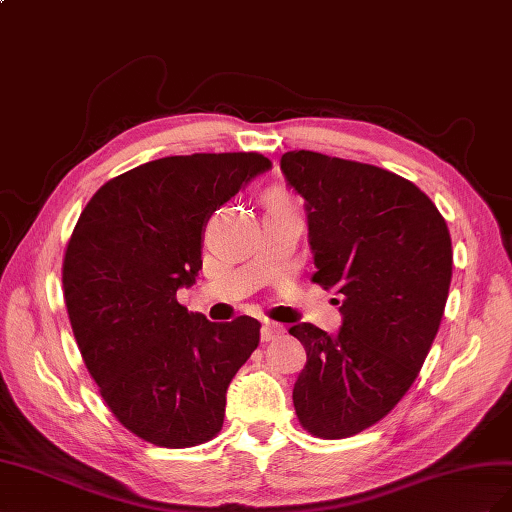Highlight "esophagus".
Listing matches in <instances>:
<instances>
[{"label":"esophagus","instance_id":"1","mask_svg":"<svg viewBox=\"0 0 512 512\" xmlns=\"http://www.w3.org/2000/svg\"><path fill=\"white\" fill-rule=\"evenodd\" d=\"M283 332H285V328L281 324H274V321H264V326H261V341L268 343V341L279 339Z\"/></svg>","mask_w":512,"mask_h":512}]
</instances>
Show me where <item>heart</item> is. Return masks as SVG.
<instances>
[{
    "label": "heart",
    "mask_w": 512,
    "mask_h": 512,
    "mask_svg": "<svg viewBox=\"0 0 512 512\" xmlns=\"http://www.w3.org/2000/svg\"><path fill=\"white\" fill-rule=\"evenodd\" d=\"M285 203H289V199L283 191H276L274 188V191L268 193V206H285Z\"/></svg>",
    "instance_id": "heart-1"
}]
</instances>
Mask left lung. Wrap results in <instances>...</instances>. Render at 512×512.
Wrapping results in <instances>:
<instances>
[{
  "label": "left lung",
  "mask_w": 512,
  "mask_h": 512,
  "mask_svg": "<svg viewBox=\"0 0 512 512\" xmlns=\"http://www.w3.org/2000/svg\"><path fill=\"white\" fill-rule=\"evenodd\" d=\"M281 169L309 212L311 281L343 298L337 337L289 328L306 352L296 416L311 435L343 440L388 416L418 377L448 298L450 233L414 182L382 167L294 150Z\"/></svg>",
  "instance_id": "left-lung-1"
}]
</instances>
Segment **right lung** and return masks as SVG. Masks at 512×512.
<instances>
[{
    "instance_id": "1",
    "label": "right lung",
    "mask_w": 512,
    "mask_h": 512,
    "mask_svg": "<svg viewBox=\"0 0 512 512\" xmlns=\"http://www.w3.org/2000/svg\"><path fill=\"white\" fill-rule=\"evenodd\" d=\"M270 165L257 152L158 158L102 184L72 229L62 285L79 352L111 414L154 446L216 437L259 345L257 319L214 324L175 294L201 270L210 214Z\"/></svg>"
}]
</instances>
